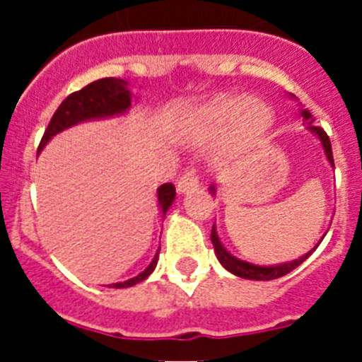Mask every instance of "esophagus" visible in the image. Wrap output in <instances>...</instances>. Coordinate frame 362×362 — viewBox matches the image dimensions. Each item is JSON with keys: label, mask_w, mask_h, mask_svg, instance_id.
Here are the masks:
<instances>
[{"label": "esophagus", "mask_w": 362, "mask_h": 362, "mask_svg": "<svg viewBox=\"0 0 362 362\" xmlns=\"http://www.w3.org/2000/svg\"><path fill=\"white\" fill-rule=\"evenodd\" d=\"M197 187H199V175L196 174V170H187L175 183L179 194H187V192L196 190Z\"/></svg>", "instance_id": "34e87169"}]
</instances>
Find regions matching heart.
Masks as SVG:
<instances>
[{
  "label": "heart",
  "instance_id": "1",
  "mask_svg": "<svg viewBox=\"0 0 362 362\" xmlns=\"http://www.w3.org/2000/svg\"><path fill=\"white\" fill-rule=\"evenodd\" d=\"M230 121H235V129H238V136L233 143L241 145L243 141L254 139L259 134H263L270 127L272 116L270 110L263 103L252 98L245 101L232 98L216 99L192 114V124L199 132H216Z\"/></svg>",
  "mask_w": 362,
  "mask_h": 362
}]
</instances>
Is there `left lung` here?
<instances>
[{
    "label": "left lung",
    "mask_w": 362,
    "mask_h": 362,
    "mask_svg": "<svg viewBox=\"0 0 362 362\" xmlns=\"http://www.w3.org/2000/svg\"><path fill=\"white\" fill-rule=\"evenodd\" d=\"M300 117L306 121L308 124V130L312 134L319 137V141H321L322 148H325L326 153V159L334 165V156H332V145H330V137L326 136L325 130L321 127H315L313 124V117L308 110H300ZM210 194H216V187H210ZM210 239H212V245H214V252H216L217 259H219V263L226 268L228 272H232L233 276L243 277V279H252V281H272V279H277V277H283L286 274L293 270V268L299 267L303 261L312 255V252L317 248L319 245H315L313 250H310L308 254H305L303 257L296 259V261H290V263H283V264H276V267H257V264H252V263H246V261H241V259L233 257L230 252H226V248L221 245L219 238H217V232H216V226H212V233H210Z\"/></svg>",
    "instance_id": "8db88e82"
}]
</instances>
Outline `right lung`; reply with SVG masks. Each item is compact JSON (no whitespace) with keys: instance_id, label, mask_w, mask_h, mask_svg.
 Wrapping results in <instances>:
<instances>
[{"instance_id":"right-lung-1","label":"right lung","mask_w":362,"mask_h":362,"mask_svg":"<svg viewBox=\"0 0 362 362\" xmlns=\"http://www.w3.org/2000/svg\"><path fill=\"white\" fill-rule=\"evenodd\" d=\"M132 103V94L129 90V83L119 78H103L98 81L88 83L83 86L81 90L74 92L69 98L63 101L57 110L54 112L52 119H50L49 127L45 130L43 137H41L40 148L52 139L56 134L63 132V130L70 129L74 124L83 123V121L90 119H105V117L121 116L130 108ZM175 199V187L172 183H165L158 188V201L161 206L163 217H165L166 210L170 209V204ZM159 254V250H158ZM158 254L153 255L152 263L139 274V276L132 277V279L124 281V283H114L110 288H129L134 284L141 283L150 276L158 264Z\"/></svg>"}]
</instances>
